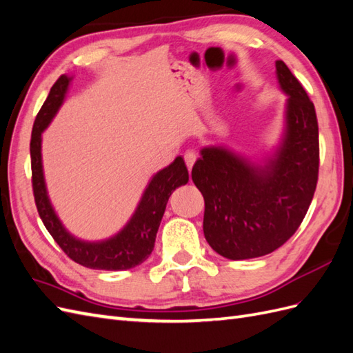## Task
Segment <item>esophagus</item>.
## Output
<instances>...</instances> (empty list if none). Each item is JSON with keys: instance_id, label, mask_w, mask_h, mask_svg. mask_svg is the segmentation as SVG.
Segmentation results:
<instances>
[{"instance_id": "obj_1", "label": "esophagus", "mask_w": 353, "mask_h": 353, "mask_svg": "<svg viewBox=\"0 0 353 353\" xmlns=\"http://www.w3.org/2000/svg\"><path fill=\"white\" fill-rule=\"evenodd\" d=\"M184 160H185V165H187V168L191 170V168L194 166L196 160H197V154H196V152H193V150H188V152H185V154H184Z\"/></svg>"}]
</instances>
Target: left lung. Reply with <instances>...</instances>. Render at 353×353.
I'll return each mask as SVG.
<instances>
[{"instance_id": "left-lung-1", "label": "left lung", "mask_w": 353, "mask_h": 353, "mask_svg": "<svg viewBox=\"0 0 353 353\" xmlns=\"http://www.w3.org/2000/svg\"><path fill=\"white\" fill-rule=\"evenodd\" d=\"M287 95L279 144L262 159L225 145H206L191 170L205 199L203 232L210 248L231 261L279 249L311 205L319 166L315 108L283 60L275 61Z\"/></svg>"}]
</instances>
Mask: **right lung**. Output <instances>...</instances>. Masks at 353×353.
I'll list each match as a JSON object with an SVG mask.
<instances>
[{
    "mask_svg": "<svg viewBox=\"0 0 353 353\" xmlns=\"http://www.w3.org/2000/svg\"><path fill=\"white\" fill-rule=\"evenodd\" d=\"M73 77L61 74L52 85L46 103L37 116L30 138L32 185L39 216L61 250L72 261L91 270L125 271L143 263L153 252L156 234L168 200L174 191L188 183V170L184 159L178 156L172 163L156 172L145 185L143 196L125 225L104 240H82L63 225L52 206L42 166V132L54 119L65 103Z\"/></svg>",
    "mask_w": 353,
    "mask_h": 353,
    "instance_id": "obj_1",
    "label": "right lung"
}]
</instances>
